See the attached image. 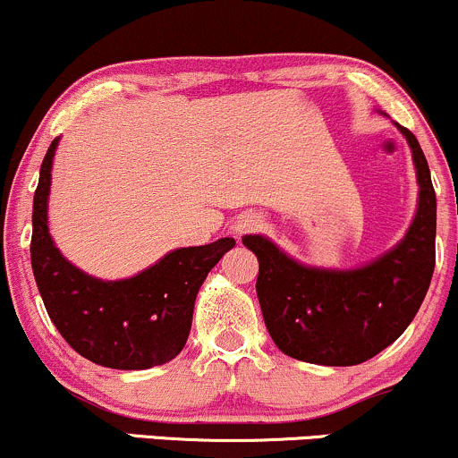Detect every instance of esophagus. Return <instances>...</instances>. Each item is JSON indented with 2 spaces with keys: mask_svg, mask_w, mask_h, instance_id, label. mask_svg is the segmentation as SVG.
I'll list each match as a JSON object with an SVG mask.
<instances>
[{
  "mask_svg": "<svg viewBox=\"0 0 458 458\" xmlns=\"http://www.w3.org/2000/svg\"><path fill=\"white\" fill-rule=\"evenodd\" d=\"M262 224H265V219L260 217V215L256 213H245L241 215L239 219H236V233L239 234H247V233H256V230L262 228Z\"/></svg>",
  "mask_w": 458,
  "mask_h": 458,
  "instance_id": "1",
  "label": "esophagus"
}]
</instances>
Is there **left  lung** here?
<instances>
[{
  "label": "left lung",
  "mask_w": 458,
  "mask_h": 458,
  "mask_svg": "<svg viewBox=\"0 0 458 458\" xmlns=\"http://www.w3.org/2000/svg\"><path fill=\"white\" fill-rule=\"evenodd\" d=\"M420 199L411 228L379 260L351 271L312 269L260 234L243 236L259 259L256 293L265 325L282 353L323 366H355L381 353L409 327L435 269L437 199L427 157L409 129Z\"/></svg>",
  "instance_id": "8db88e82"
}]
</instances>
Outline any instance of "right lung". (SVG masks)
Here are the masks:
<instances>
[{
    "label": "right lung",
    "mask_w": 458,
    "mask_h": 458,
    "mask_svg": "<svg viewBox=\"0 0 458 458\" xmlns=\"http://www.w3.org/2000/svg\"><path fill=\"white\" fill-rule=\"evenodd\" d=\"M57 140L51 141L31 213V269L55 329L79 355L115 370H144L181 353L196 295L234 239L181 247L135 277L103 282L72 267L47 228V198Z\"/></svg>",
    "instance_id": "add662e5"
}]
</instances>
